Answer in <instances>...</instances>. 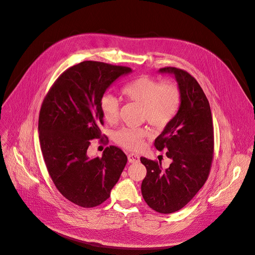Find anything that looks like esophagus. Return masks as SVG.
Instances as JSON below:
<instances>
[{"label":"esophagus","instance_id":"esophagus-1","mask_svg":"<svg viewBox=\"0 0 255 255\" xmlns=\"http://www.w3.org/2000/svg\"><path fill=\"white\" fill-rule=\"evenodd\" d=\"M128 161L129 163H138L139 161V156L134 153H129L128 154Z\"/></svg>","mask_w":255,"mask_h":255}]
</instances>
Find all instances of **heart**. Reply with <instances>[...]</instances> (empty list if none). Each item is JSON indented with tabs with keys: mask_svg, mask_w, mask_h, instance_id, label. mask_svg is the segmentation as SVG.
<instances>
[{
	"mask_svg": "<svg viewBox=\"0 0 255 255\" xmlns=\"http://www.w3.org/2000/svg\"><path fill=\"white\" fill-rule=\"evenodd\" d=\"M121 97L127 102L140 106V120L146 121L155 130L167 128L177 116L182 94L179 85L172 80L161 82L150 76H140L124 84ZM105 121L114 125L119 120V101L112 95H105L100 102ZM149 132L145 127H124L116 131L114 139L122 147L137 151L143 147Z\"/></svg>",
	"mask_w": 255,
	"mask_h": 255,
	"instance_id": "b5f03b06",
	"label": "heart"
}]
</instances>
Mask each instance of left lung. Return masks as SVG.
I'll return each instance as SVG.
<instances>
[{
    "label": "left lung",
    "mask_w": 255,
    "mask_h": 255,
    "mask_svg": "<svg viewBox=\"0 0 255 255\" xmlns=\"http://www.w3.org/2000/svg\"><path fill=\"white\" fill-rule=\"evenodd\" d=\"M174 74L182 101L172 123L154 140L157 150H166L169 168L141 156L146 176L141 193L147 205L159 214H172L186 205L200 190L210 175L214 158L212 111L202 88L187 71L176 67L160 68Z\"/></svg>",
    "instance_id": "obj_1"
}]
</instances>
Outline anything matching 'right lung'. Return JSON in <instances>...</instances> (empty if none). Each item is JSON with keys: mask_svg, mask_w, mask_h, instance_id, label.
I'll return each mask as SVG.
<instances>
[{"mask_svg": "<svg viewBox=\"0 0 255 255\" xmlns=\"http://www.w3.org/2000/svg\"><path fill=\"white\" fill-rule=\"evenodd\" d=\"M125 66L84 61L68 68L44 97L38 117L40 148L59 192L81 207H95L111 196L127 156L118 146H108L102 157L90 158V140L103 138L101 99L123 74Z\"/></svg>", "mask_w": 255, "mask_h": 255, "instance_id": "right-lung-1", "label": "right lung"}]
</instances>
